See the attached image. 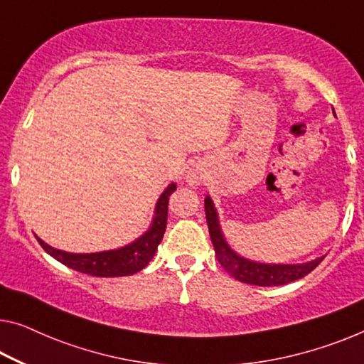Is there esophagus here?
<instances>
[{
  "mask_svg": "<svg viewBox=\"0 0 364 364\" xmlns=\"http://www.w3.org/2000/svg\"><path fill=\"white\" fill-rule=\"evenodd\" d=\"M200 180H203V175H200L199 171H191L188 175V181L191 183V184H199Z\"/></svg>",
  "mask_w": 364,
  "mask_h": 364,
  "instance_id": "34e87169",
  "label": "esophagus"
}]
</instances>
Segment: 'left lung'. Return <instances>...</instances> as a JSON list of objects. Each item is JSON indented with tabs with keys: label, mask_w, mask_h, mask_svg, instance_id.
Instances as JSON below:
<instances>
[{
	"label": "left lung",
	"mask_w": 364,
	"mask_h": 364,
	"mask_svg": "<svg viewBox=\"0 0 364 364\" xmlns=\"http://www.w3.org/2000/svg\"><path fill=\"white\" fill-rule=\"evenodd\" d=\"M204 209L205 220H208L209 227V235L210 240H213L217 259H219L222 268H224L227 273L234 276L235 279L242 281V283L255 286H281L292 283V281L301 279L306 274L311 273L312 269H316L323 259L322 257L304 264H263L238 257V255L227 245L225 238L222 235L219 220H217V213L209 196L204 199Z\"/></svg>",
	"instance_id": "8db88e82"
}]
</instances>
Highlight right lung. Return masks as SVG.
<instances>
[{"label": "right lung", "mask_w": 364, "mask_h": 364, "mask_svg": "<svg viewBox=\"0 0 364 364\" xmlns=\"http://www.w3.org/2000/svg\"><path fill=\"white\" fill-rule=\"evenodd\" d=\"M176 189V184L171 183L164 194H161L155 208V217L151 227L145 234L130 245L119 248V250L100 252V253H67L62 250L48 247L41 238H37L41 247L57 262L63 263L65 267L73 268L80 273L100 276V278H116V276H129L147 267L149 262L154 258L156 247L160 245L166 229L168 217V199L170 194Z\"/></svg>", "instance_id": "obj_1"}]
</instances>
